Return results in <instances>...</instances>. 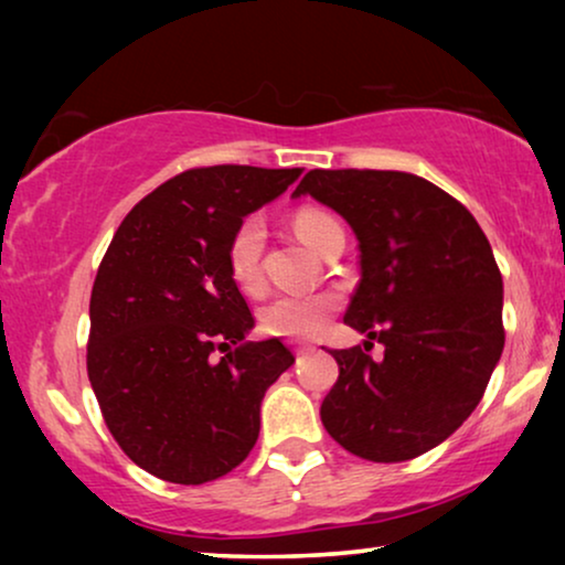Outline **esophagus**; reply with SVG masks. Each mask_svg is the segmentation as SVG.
I'll return each instance as SVG.
<instances>
[{
    "label": "esophagus",
    "mask_w": 565,
    "mask_h": 565,
    "mask_svg": "<svg viewBox=\"0 0 565 565\" xmlns=\"http://www.w3.org/2000/svg\"><path fill=\"white\" fill-rule=\"evenodd\" d=\"M292 352H296L298 354V358H306V354H311L313 352V347L311 344H296V347H292Z\"/></svg>",
    "instance_id": "obj_1"
}]
</instances>
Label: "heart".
Here are the masks:
<instances>
[{
	"label": "heart",
	"instance_id": "b5f03b06",
	"mask_svg": "<svg viewBox=\"0 0 565 565\" xmlns=\"http://www.w3.org/2000/svg\"><path fill=\"white\" fill-rule=\"evenodd\" d=\"M298 236L321 252L323 242L331 231L339 228V221L329 213L316 211V207H300L292 218ZM265 221L259 215H246L238 223L234 236L228 242V269L238 288L254 292L262 285V249H265ZM337 311V298L331 292H288L277 296L273 303L262 311V327L275 337L288 339H311L321 334L331 313Z\"/></svg>",
	"mask_w": 565,
	"mask_h": 565
}]
</instances>
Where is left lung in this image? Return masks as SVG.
<instances>
[{
    "label": "left lung",
    "mask_w": 565,
    "mask_h": 565,
    "mask_svg": "<svg viewBox=\"0 0 565 565\" xmlns=\"http://www.w3.org/2000/svg\"><path fill=\"white\" fill-rule=\"evenodd\" d=\"M311 195L350 223L360 285L347 327L385 347L334 350L339 377L321 422L344 450L401 462L445 443L483 398L504 350V282L491 244L458 200L424 177L311 169Z\"/></svg>",
    "instance_id": "left-lung-1"
}]
</instances>
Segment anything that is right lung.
<instances>
[{"label": "right lung", "mask_w": 565, "mask_h": 565, "mask_svg": "<svg viewBox=\"0 0 565 565\" xmlns=\"http://www.w3.org/2000/svg\"><path fill=\"white\" fill-rule=\"evenodd\" d=\"M298 177L190 169L146 195L107 246L89 300V383L115 443L161 481L198 486L234 470L257 443L267 388L296 362L280 339L246 342L254 316L228 242Z\"/></svg>", "instance_id": "obj_1"}]
</instances>
